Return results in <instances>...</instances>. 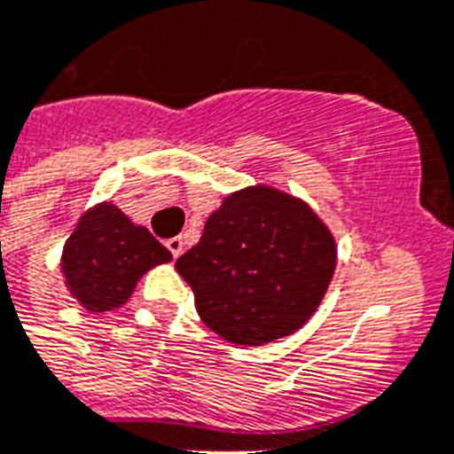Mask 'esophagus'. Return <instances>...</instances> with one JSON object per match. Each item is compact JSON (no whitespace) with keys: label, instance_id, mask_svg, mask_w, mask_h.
Listing matches in <instances>:
<instances>
[{"label":"esophagus","instance_id":"34e87169","mask_svg":"<svg viewBox=\"0 0 454 454\" xmlns=\"http://www.w3.org/2000/svg\"><path fill=\"white\" fill-rule=\"evenodd\" d=\"M165 246H168V250L172 253L174 259L181 257V253H184V239H181V236H174V239H169Z\"/></svg>","mask_w":454,"mask_h":454}]
</instances>
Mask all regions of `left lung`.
<instances>
[{
	"label": "left lung",
	"mask_w": 454,
	"mask_h": 454,
	"mask_svg": "<svg viewBox=\"0 0 454 454\" xmlns=\"http://www.w3.org/2000/svg\"><path fill=\"white\" fill-rule=\"evenodd\" d=\"M335 259L331 231L305 201L257 185L224 197L176 270L211 331L257 347L292 335L312 317Z\"/></svg>",
	"instance_id": "1"
}]
</instances>
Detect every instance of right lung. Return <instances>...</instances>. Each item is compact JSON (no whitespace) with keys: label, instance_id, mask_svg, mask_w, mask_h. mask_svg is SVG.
<instances>
[{"label":"right lung","instance_id":"1","mask_svg":"<svg viewBox=\"0 0 454 454\" xmlns=\"http://www.w3.org/2000/svg\"><path fill=\"white\" fill-rule=\"evenodd\" d=\"M172 259L146 227L133 224L114 204L87 211L61 254L66 286L89 312H107L130 298L151 266Z\"/></svg>","mask_w":454,"mask_h":454}]
</instances>
